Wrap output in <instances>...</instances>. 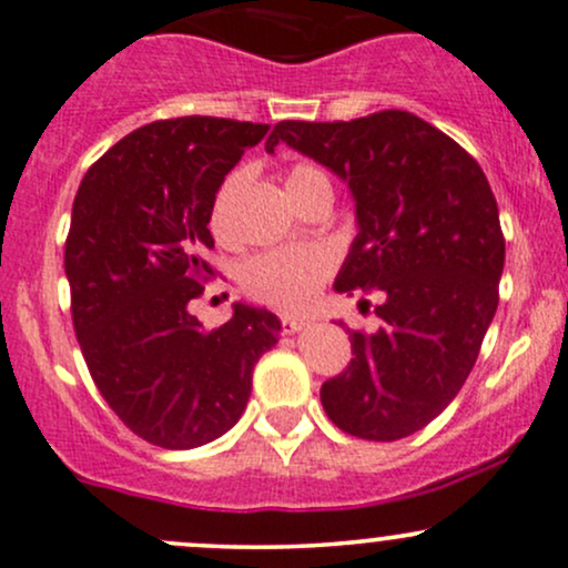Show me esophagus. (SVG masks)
<instances>
[{"mask_svg":"<svg viewBox=\"0 0 568 568\" xmlns=\"http://www.w3.org/2000/svg\"><path fill=\"white\" fill-rule=\"evenodd\" d=\"M304 326H307V321L304 318H283V334H296L302 332Z\"/></svg>","mask_w":568,"mask_h":568,"instance_id":"1","label":"esophagus"}]
</instances>
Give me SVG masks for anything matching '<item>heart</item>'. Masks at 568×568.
<instances>
[{"label":"heart","instance_id":"heart-1","mask_svg":"<svg viewBox=\"0 0 568 568\" xmlns=\"http://www.w3.org/2000/svg\"><path fill=\"white\" fill-rule=\"evenodd\" d=\"M318 176H324V171L310 163H300L285 176V190H296L300 184ZM239 184H242V174L229 176L214 201L212 223L217 231H225V212H229V201ZM332 268L334 255L318 244L302 250H268V253H258L244 261L239 268V283L250 300L283 310V313H294L313 302L315 291L329 277Z\"/></svg>","mask_w":568,"mask_h":568}]
</instances>
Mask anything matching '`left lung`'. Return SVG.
I'll return each mask as SVG.
<instances>
[{"mask_svg": "<svg viewBox=\"0 0 568 568\" xmlns=\"http://www.w3.org/2000/svg\"><path fill=\"white\" fill-rule=\"evenodd\" d=\"M277 143L326 165L354 195L359 234L334 291L381 294L384 326L351 332L354 359L321 386L326 416L356 438H405L457 397L498 310L506 244L485 171L408 111L280 122L266 152Z\"/></svg>", "mask_w": 568, "mask_h": 568, "instance_id": "obj_1", "label": "left lung"}]
</instances>
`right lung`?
<instances>
[{"label":"right lung","instance_id":"1","mask_svg":"<svg viewBox=\"0 0 568 568\" xmlns=\"http://www.w3.org/2000/svg\"><path fill=\"white\" fill-rule=\"evenodd\" d=\"M268 124L179 116L143 124L83 176L64 274L89 373L113 414L163 449H195L244 414L253 367L277 345L280 318L234 302L206 332L187 304L212 274L214 199Z\"/></svg>","mask_w":568,"mask_h":568}]
</instances>
